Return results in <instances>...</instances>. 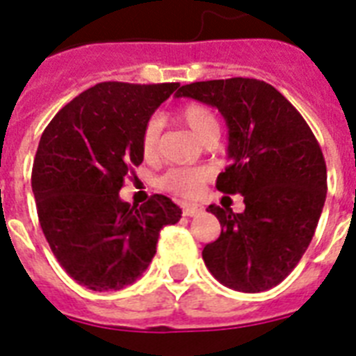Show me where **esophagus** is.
Returning a JSON list of instances; mask_svg holds the SVG:
<instances>
[{
	"mask_svg": "<svg viewBox=\"0 0 356 356\" xmlns=\"http://www.w3.org/2000/svg\"><path fill=\"white\" fill-rule=\"evenodd\" d=\"M181 209H184L186 217H195V215H198L202 211V206H198V204H184Z\"/></svg>",
	"mask_w": 356,
	"mask_h": 356,
	"instance_id": "34e87169",
	"label": "esophagus"
}]
</instances>
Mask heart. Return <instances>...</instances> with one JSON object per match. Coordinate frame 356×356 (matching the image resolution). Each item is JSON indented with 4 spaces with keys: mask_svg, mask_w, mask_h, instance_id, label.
I'll use <instances>...</instances> for the list:
<instances>
[{
    "mask_svg": "<svg viewBox=\"0 0 356 356\" xmlns=\"http://www.w3.org/2000/svg\"><path fill=\"white\" fill-rule=\"evenodd\" d=\"M178 115L202 143L207 139L218 138L217 115L200 102L184 104ZM161 132H163V118L150 115L147 123L143 124V130H141V152L147 160H154L160 152ZM207 176H209V170L204 169V167H175L161 176L158 186L163 191L189 198V196H195L200 191L202 184L207 180Z\"/></svg>",
    "mask_w": 356,
    "mask_h": 356,
    "instance_id": "heart-1",
    "label": "heart"
}]
</instances>
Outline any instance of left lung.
Masks as SVG:
<instances>
[{"mask_svg": "<svg viewBox=\"0 0 356 356\" xmlns=\"http://www.w3.org/2000/svg\"><path fill=\"white\" fill-rule=\"evenodd\" d=\"M178 97L218 108L226 119L232 165L217 189L244 196V211L211 206L220 237L206 244L215 280L238 292L280 285L305 254L327 195L322 149L301 113L274 86L257 79L193 82Z\"/></svg>", "mask_w": 356, "mask_h": 356, "instance_id": "left-lung-1", "label": "left lung"}]
</instances>
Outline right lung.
<instances>
[{"label": "right lung", "mask_w": 356, "mask_h": 356, "mask_svg": "<svg viewBox=\"0 0 356 356\" xmlns=\"http://www.w3.org/2000/svg\"><path fill=\"white\" fill-rule=\"evenodd\" d=\"M178 82H101L67 102L40 138L33 163L38 220L62 268L92 291H121L143 274L160 229L181 209L163 195L119 198L143 161L141 130Z\"/></svg>", "instance_id": "1"}]
</instances>
